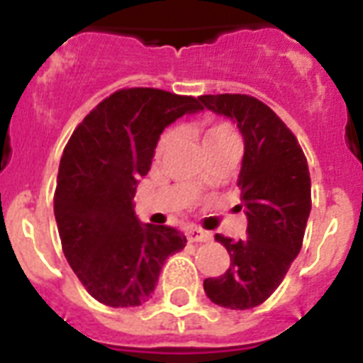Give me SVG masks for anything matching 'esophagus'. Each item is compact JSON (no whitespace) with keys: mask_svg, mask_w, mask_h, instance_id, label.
Returning <instances> with one entry per match:
<instances>
[{"mask_svg":"<svg viewBox=\"0 0 363 363\" xmlns=\"http://www.w3.org/2000/svg\"><path fill=\"white\" fill-rule=\"evenodd\" d=\"M186 238L190 242H205L209 241L211 235L207 232H203V230H199V228H188Z\"/></svg>","mask_w":363,"mask_h":363,"instance_id":"34e87169","label":"esophagus"}]
</instances>
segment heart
<instances>
[{
  "mask_svg": "<svg viewBox=\"0 0 363 363\" xmlns=\"http://www.w3.org/2000/svg\"><path fill=\"white\" fill-rule=\"evenodd\" d=\"M198 128L199 131H201V139H203L205 148L218 147V145H228V143H239L238 131H235V128L226 121H199ZM175 128H171V130L165 131L164 135H162V139H160L156 154L162 156V154L169 148L171 143L175 141Z\"/></svg>",
  "mask_w": 363,
  "mask_h": 363,
  "instance_id": "obj_1",
  "label": "heart"
}]
</instances>
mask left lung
I'll return each mask as SVG.
<instances>
[{"label":"left lung","instance_id":"1","mask_svg":"<svg viewBox=\"0 0 363 363\" xmlns=\"http://www.w3.org/2000/svg\"><path fill=\"white\" fill-rule=\"evenodd\" d=\"M199 99L216 115L238 122L242 133L238 186L248 220L247 239L215 235L230 254V267L224 275L205 279V294L226 309H252L279 288L301 250L311 213L309 165L296 135L264 101L247 94Z\"/></svg>","mask_w":363,"mask_h":363}]
</instances>
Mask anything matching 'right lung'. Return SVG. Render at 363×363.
<instances>
[{"instance_id": "1", "label": "right lung", "mask_w": 363, "mask_h": 363, "mask_svg": "<svg viewBox=\"0 0 363 363\" xmlns=\"http://www.w3.org/2000/svg\"><path fill=\"white\" fill-rule=\"evenodd\" d=\"M198 109L192 96L122 88L96 105L65 145L54 216L67 264L99 303H145L165 259L186 247L175 228L137 220L131 199L150 169L160 133Z\"/></svg>"}]
</instances>
